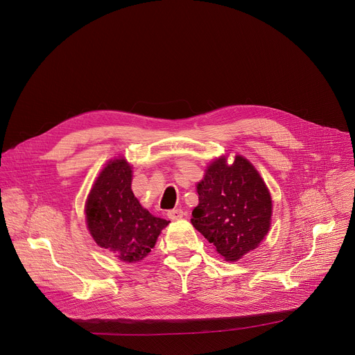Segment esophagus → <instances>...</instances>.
<instances>
[{
	"instance_id": "obj_1",
	"label": "esophagus",
	"mask_w": 355,
	"mask_h": 355,
	"mask_svg": "<svg viewBox=\"0 0 355 355\" xmlns=\"http://www.w3.org/2000/svg\"><path fill=\"white\" fill-rule=\"evenodd\" d=\"M167 216L171 220H178V219H181L184 216V212H182V209H173V211L167 212Z\"/></svg>"
}]
</instances>
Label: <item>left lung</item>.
Returning <instances> with one entry per match:
<instances>
[{
    "label": "left lung",
    "instance_id": "left-lung-1",
    "mask_svg": "<svg viewBox=\"0 0 355 355\" xmlns=\"http://www.w3.org/2000/svg\"><path fill=\"white\" fill-rule=\"evenodd\" d=\"M199 204L193 227L216 247L225 260L236 261L254 250L270 230L272 204L257 170L244 157L215 160L198 185Z\"/></svg>",
    "mask_w": 355,
    "mask_h": 355
}]
</instances>
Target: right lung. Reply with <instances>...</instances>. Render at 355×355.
<instances>
[{
	"label": "right lung",
	"instance_id": "obj_1",
	"mask_svg": "<svg viewBox=\"0 0 355 355\" xmlns=\"http://www.w3.org/2000/svg\"><path fill=\"white\" fill-rule=\"evenodd\" d=\"M132 168L112 160L96 178L85 205V218L96 244L125 263L143 260L170 223L144 209L132 188Z\"/></svg>",
	"mask_w": 355,
	"mask_h": 355
}]
</instances>
